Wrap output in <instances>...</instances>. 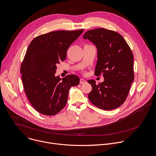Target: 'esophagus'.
<instances>
[{"label": "esophagus", "instance_id": "obj_1", "mask_svg": "<svg viewBox=\"0 0 156 156\" xmlns=\"http://www.w3.org/2000/svg\"><path fill=\"white\" fill-rule=\"evenodd\" d=\"M86 83V81L84 79H81L80 81V84H84V83Z\"/></svg>", "mask_w": 156, "mask_h": 156}]
</instances>
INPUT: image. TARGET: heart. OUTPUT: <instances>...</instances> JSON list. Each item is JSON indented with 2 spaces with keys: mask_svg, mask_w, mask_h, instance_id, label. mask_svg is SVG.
I'll return each mask as SVG.
<instances>
[{
  "mask_svg": "<svg viewBox=\"0 0 156 156\" xmlns=\"http://www.w3.org/2000/svg\"><path fill=\"white\" fill-rule=\"evenodd\" d=\"M84 74H86V73H84Z\"/></svg>",
  "mask_w": 156,
  "mask_h": 156,
  "instance_id": "1",
  "label": "heart"
}]
</instances>
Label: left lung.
<instances>
[{"mask_svg":"<svg viewBox=\"0 0 156 156\" xmlns=\"http://www.w3.org/2000/svg\"><path fill=\"white\" fill-rule=\"evenodd\" d=\"M97 48L98 60L95 75L104 77V81L95 84L88 80L92 90L88 98L93 105L103 110H112L126 100L134 80L133 55L122 36L104 28L87 30L83 37Z\"/></svg>","mask_w":156,"mask_h":156,"instance_id":"obj_1","label":"left lung"}]
</instances>
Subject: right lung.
<instances>
[{
    "instance_id": "obj_1",
    "label": "right lung",
    "mask_w": 156,
    "mask_h": 156,
    "mask_svg": "<svg viewBox=\"0 0 156 156\" xmlns=\"http://www.w3.org/2000/svg\"><path fill=\"white\" fill-rule=\"evenodd\" d=\"M83 30L53 31L40 35L30 42L20 72L27 98L40 113H58L67 104L70 87L79 84L76 75H69L61 80L55 75L56 66L65 61L70 45Z\"/></svg>"
}]
</instances>
